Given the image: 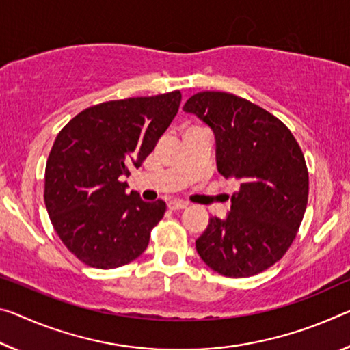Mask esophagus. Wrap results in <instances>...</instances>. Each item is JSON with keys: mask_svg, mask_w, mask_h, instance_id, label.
Wrapping results in <instances>:
<instances>
[{"mask_svg": "<svg viewBox=\"0 0 350 350\" xmlns=\"http://www.w3.org/2000/svg\"><path fill=\"white\" fill-rule=\"evenodd\" d=\"M187 205L188 204L182 202V201H170L168 202L170 210H184V208H187Z\"/></svg>", "mask_w": 350, "mask_h": 350, "instance_id": "1", "label": "esophagus"}]
</instances>
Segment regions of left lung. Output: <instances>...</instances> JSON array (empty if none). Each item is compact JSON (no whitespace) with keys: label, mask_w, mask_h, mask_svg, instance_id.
<instances>
[{"label":"left lung","mask_w":350,"mask_h":350,"mask_svg":"<svg viewBox=\"0 0 350 350\" xmlns=\"http://www.w3.org/2000/svg\"><path fill=\"white\" fill-rule=\"evenodd\" d=\"M184 110L212 127L218 171L240 184L227 218H210L196 251L226 277L262 273L290 249L307 208L302 149L277 116L232 93L199 92Z\"/></svg>","instance_id":"left-lung-1"}]
</instances>
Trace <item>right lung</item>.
I'll return each instance as SVG.
<instances>
[{"instance_id": "add662e5", "label": "right lung", "mask_w": 350, "mask_h": 350, "mask_svg": "<svg viewBox=\"0 0 350 350\" xmlns=\"http://www.w3.org/2000/svg\"><path fill=\"white\" fill-rule=\"evenodd\" d=\"M179 90L87 107L55 137L45 170V205L66 249L92 268L131 263L166 212L126 191L179 110Z\"/></svg>"}]
</instances>
